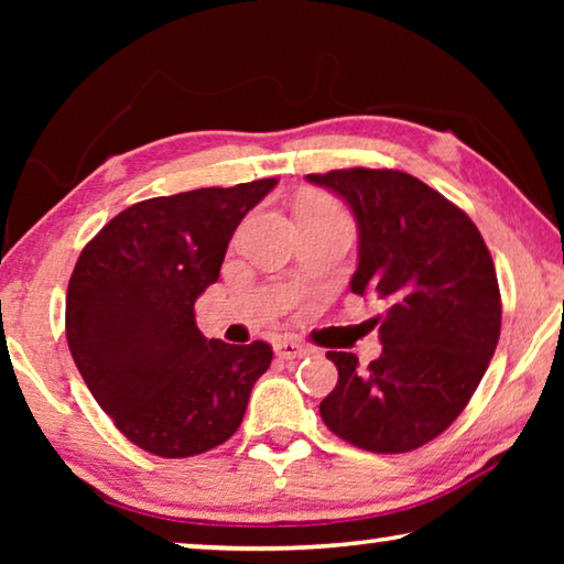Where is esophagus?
<instances>
[{
    "label": "esophagus",
    "mask_w": 564,
    "mask_h": 564,
    "mask_svg": "<svg viewBox=\"0 0 564 564\" xmlns=\"http://www.w3.org/2000/svg\"><path fill=\"white\" fill-rule=\"evenodd\" d=\"M275 356L283 358V360H295V358H303V356H308V348L301 346L299 340L283 338V340L275 343Z\"/></svg>",
    "instance_id": "1"
}]
</instances>
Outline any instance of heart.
I'll list each match as a JSON object with an SVG mask.
<instances>
[{
  "label": "heart",
  "mask_w": 564,
  "mask_h": 564,
  "mask_svg": "<svg viewBox=\"0 0 564 564\" xmlns=\"http://www.w3.org/2000/svg\"><path fill=\"white\" fill-rule=\"evenodd\" d=\"M311 204H316V206H321V208H330V212H340V208L333 204V202H326V198H316V202H311Z\"/></svg>",
  "instance_id": "b5f03b06"
}]
</instances>
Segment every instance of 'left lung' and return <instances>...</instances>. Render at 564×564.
Returning a JSON list of instances; mask_svg holds the SVG:
<instances>
[{"instance_id":"8db88e82","label":"left lung","mask_w":564,"mask_h":564,"mask_svg":"<svg viewBox=\"0 0 564 564\" xmlns=\"http://www.w3.org/2000/svg\"><path fill=\"white\" fill-rule=\"evenodd\" d=\"M350 206L358 269L350 291L386 303L383 352L368 368L328 350L338 383L323 398L328 431L370 453L431 443L470 403L500 338L492 256L463 208L395 169L308 174Z\"/></svg>"}]
</instances>
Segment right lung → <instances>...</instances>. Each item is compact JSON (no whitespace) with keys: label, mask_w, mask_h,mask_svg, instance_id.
<instances>
[{"label":"right lung","mask_w":564,"mask_h":564,"mask_svg":"<svg viewBox=\"0 0 564 564\" xmlns=\"http://www.w3.org/2000/svg\"><path fill=\"white\" fill-rule=\"evenodd\" d=\"M275 184L149 198L84 246L66 291V340L94 400L141 451L191 457L241 425L273 348L204 338L194 305L218 281L236 226Z\"/></svg>","instance_id":"obj_1"}]
</instances>
